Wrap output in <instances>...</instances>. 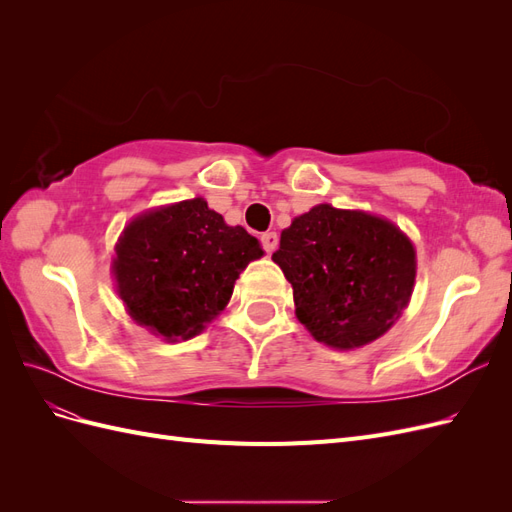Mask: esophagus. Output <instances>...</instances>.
<instances>
[{"label": "esophagus", "instance_id": "34e87169", "mask_svg": "<svg viewBox=\"0 0 512 512\" xmlns=\"http://www.w3.org/2000/svg\"><path fill=\"white\" fill-rule=\"evenodd\" d=\"M260 243H262V247H265L267 254H273L277 250V245H280V237H277V232L269 230V232H265V235L260 237Z\"/></svg>", "mask_w": 512, "mask_h": 512}]
</instances>
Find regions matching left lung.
<instances>
[{
  "label": "left lung",
  "instance_id": "8db88e82",
  "mask_svg": "<svg viewBox=\"0 0 512 512\" xmlns=\"http://www.w3.org/2000/svg\"><path fill=\"white\" fill-rule=\"evenodd\" d=\"M292 284L294 314L316 342L371 344L408 307L416 277L412 241L365 211L316 205L282 230L273 254Z\"/></svg>",
  "mask_w": 512,
  "mask_h": 512
}]
</instances>
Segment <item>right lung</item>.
<instances>
[{"label":"right lung","instance_id":"add662e5","mask_svg":"<svg viewBox=\"0 0 512 512\" xmlns=\"http://www.w3.org/2000/svg\"><path fill=\"white\" fill-rule=\"evenodd\" d=\"M115 254L113 275L128 314L177 342L222 312L239 273L265 252L243 226H228L205 198H192L138 215Z\"/></svg>","mask_w":512,"mask_h":512}]
</instances>
